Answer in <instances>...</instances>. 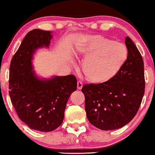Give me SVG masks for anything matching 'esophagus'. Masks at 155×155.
Listing matches in <instances>:
<instances>
[{"mask_svg":"<svg viewBox=\"0 0 155 155\" xmlns=\"http://www.w3.org/2000/svg\"><path fill=\"white\" fill-rule=\"evenodd\" d=\"M83 87V83L81 81H78L77 82V88L78 90H81V89Z\"/></svg>","mask_w":155,"mask_h":155,"instance_id":"34e87169","label":"esophagus"}]
</instances>
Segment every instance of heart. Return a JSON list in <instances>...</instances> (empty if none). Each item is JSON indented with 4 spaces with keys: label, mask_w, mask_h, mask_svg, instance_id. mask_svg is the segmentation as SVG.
Segmentation results:
<instances>
[{
    "label": "heart",
    "mask_w": 155,
    "mask_h": 155,
    "mask_svg": "<svg viewBox=\"0 0 155 155\" xmlns=\"http://www.w3.org/2000/svg\"><path fill=\"white\" fill-rule=\"evenodd\" d=\"M75 54L84 59L82 70L86 79L101 84L117 74L128 58L123 43L100 35L88 36L77 43Z\"/></svg>",
    "instance_id": "heart-1"
}]
</instances>
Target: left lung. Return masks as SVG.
Listing matches in <instances>:
<instances>
[{
    "mask_svg": "<svg viewBox=\"0 0 155 155\" xmlns=\"http://www.w3.org/2000/svg\"><path fill=\"white\" fill-rule=\"evenodd\" d=\"M125 44L128 58L115 77L101 84H85V110L89 122L99 129L114 130L126 125L136 116L145 93L144 63L129 37Z\"/></svg>",
    "mask_w": 155,
    "mask_h": 155,
    "instance_id": "8db88e82",
    "label": "left lung"
}]
</instances>
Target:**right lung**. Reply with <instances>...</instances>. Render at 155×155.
I'll list each match as a JSON object with an SVG mask.
<instances>
[{
    "label": "right lung",
    "instance_id": "add662e5",
    "mask_svg": "<svg viewBox=\"0 0 155 155\" xmlns=\"http://www.w3.org/2000/svg\"><path fill=\"white\" fill-rule=\"evenodd\" d=\"M53 36L49 31L34 29L23 39L10 66L9 95L19 118L30 128L43 132L62 124L70 95L77 90L72 74L48 79L37 77L31 60L38 48H48Z\"/></svg>",
    "mask_w": 155,
    "mask_h": 155
}]
</instances>
